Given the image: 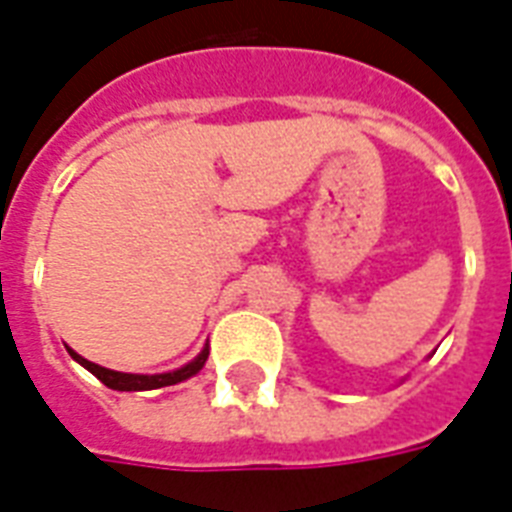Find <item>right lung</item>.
<instances>
[{
	"instance_id": "1",
	"label": "right lung",
	"mask_w": 512,
	"mask_h": 512,
	"mask_svg": "<svg viewBox=\"0 0 512 512\" xmlns=\"http://www.w3.org/2000/svg\"><path fill=\"white\" fill-rule=\"evenodd\" d=\"M68 353H71V358H74V361H79L84 369H90V372L95 374V377H98L103 385H108V388H114V390H156V388H167V385H175V382H183V380H188V377H193V374L199 372L201 366H204V361H207L209 348L201 350L199 356L193 358L191 364H185L183 369H175V372H167V374L114 372V369H106V366L92 364V361H87V358L79 356L76 350L68 348Z\"/></svg>"
}]
</instances>
